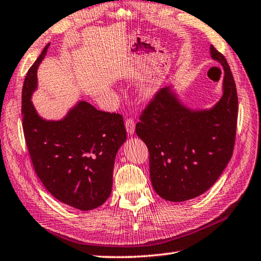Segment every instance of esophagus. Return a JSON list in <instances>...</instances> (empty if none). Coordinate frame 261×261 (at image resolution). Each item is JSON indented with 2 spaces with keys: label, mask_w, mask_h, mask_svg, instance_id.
<instances>
[{
  "label": "esophagus",
  "mask_w": 261,
  "mask_h": 261,
  "mask_svg": "<svg viewBox=\"0 0 261 261\" xmlns=\"http://www.w3.org/2000/svg\"><path fill=\"white\" fill-rule=\"evenodd\" d=\"M125 127H126V132L128 133L129 135L134 134V132H135V123H134V120H133L132 118H127L126 119Z\"/></svg>",
  "instance_id": "34e87169"
}]
</instances>
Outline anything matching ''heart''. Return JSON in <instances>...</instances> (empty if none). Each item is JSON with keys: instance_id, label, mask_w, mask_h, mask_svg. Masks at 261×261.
Returning a JSON list of instances; mask_svg holds the SVG:
<instances>
[{"instance_id": "b5f03b06", "label": "heart", "mask_w": 261, "mask_h": 261, "mask_svg": "<svg viewBox=\"0 0 261 261\" xmlns=\"http://www.w3.org/2000/svg\"><path fill=\"white\" fill-rule=\"evenodd\" d=\"M161 88V82L159 80H150L145 84H143L140 88V96L145 100H149L156 95Z\"/></svg>"}]
</instances>
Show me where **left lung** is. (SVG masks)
<instances>
[{
    "label": "left lung",
    "instance_id": "obj_1",
    "mask_svg": "<svg viewBox=\"0 0 261 261\" xmlns=\"http://www.w3.org/2000/svg\"><path fill=\"white\" fill-rule=\"evenodd\" d=\"M211 58L223 68L222 96L211 108L192 109L173 87L161 89L136 125L149 152V175L161 198L183 202L217 182L232 156L238 95L225 58L211 45Z\"/></svg>",
    "mask_w": 261,
    "mask_h": 261
}]
</instances>
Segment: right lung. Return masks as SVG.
I'll use <instances>...</instances> for the list:
<instances>
[{
  "label": "right lung",
  "mask_w": 261,
  "mask_h": 261,
  "mask_svg": "<svg viewBox=\"0 0 261 261\" xmlns=\"http://www.w3.org/2000/svg\"><path fill=\"white\" fill-rule=\"evenodd\" d=\"M50 43L29 69L22 88V117L31 161L44 188L74 209H96L112 193L115 158L126 141L123 116L79 100L60 120L42 118L31 101L38 67Z\"/></svg>",
  "instance_id": "right-lung-1"
}]
</instances>
